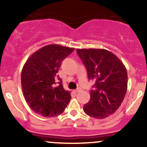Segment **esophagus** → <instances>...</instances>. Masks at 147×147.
Wrapping results in <instances>:
<instances>
[{"instance_id": "obj_1", "label": "esophagus", "mask_w": 147, "mask_h": 147, "mask_svg": "<svg viewBox=\"0 0 147 147\" xmlns=\"http://www.w3.org/2000/svg\"><path fill=\"white\" fill-rule=\"evenodd\" d=\"M79 91H81V89L80 88H77V89H76V90H74V92H75V93H77V92H79Z\"/></svg>"}]
</instances>
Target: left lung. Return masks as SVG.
I'll return each mask as SVG.
<instances>
[{
	"mask_svg": "<svg viewBox=\"0 0 147 147\" xmlns=\"http://www.w3.org/2000/svg\"><path fill=\"white\" fill-rule=\"evenodd\" d=\"M88 77L95 82L90 99L84 105L88 115L104 119L119 109L127 90V71L117 56L104 49H77Z\"/></svg>",
	"mask_w": 147,
	"mask_h": 147,
	"instance_id": "obj_1",
	"label": "left lung"
}]
</instances>
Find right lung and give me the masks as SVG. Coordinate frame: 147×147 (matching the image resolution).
<instances>
[{"mask_svg": "<svg viewBox=\"0 0 147 147\" xmlns=\"http://www.w3.org/2000/svg\"><path fill=\"white\" fill-rule=\"evenodd\" d=\"M74 50L57 44L45 45L25 62L21 72L22 90L25 101L34 113L51 117L65 110L71 95L63 88L62 79L57 73L63 60Z\"/></svg>", "mask_w": 147, "mask_h": 147, "instance_id": "right-lung-1", "label": "right lung"}]
</instances>
